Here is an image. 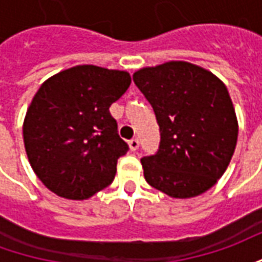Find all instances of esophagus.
Instances as JSON below:
<instances>
[{
    "instance_id": "1",
    "label": "esophagus",
    "mask_w": 262,
    "mask_h": 262,
    "mask_svg": "<svg viewBox=\"0 0 262 262\" xmlns=\"http://www.w3.org/2000/svg\"><path fill=\"white\" fill-rule=\"evenodd\" d=\"M140 146V142H139V139H132L130 142H129V148H130L132 151H136L137 148Z\"/></svg>"
}]
</instances>
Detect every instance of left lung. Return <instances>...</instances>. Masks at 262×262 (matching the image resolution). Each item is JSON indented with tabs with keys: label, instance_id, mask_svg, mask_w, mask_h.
I'll list each match as a JSON object with an SVG mask.
<instances>
[{
	"label": "left lung",
	"instance_id": "left-lung-1",
	"mask_svg": "<svg viewBox=\"0 0 262 262\" xmlns=\"http://www.w3.org/2000/svg\"><path fill=\"white\" fill-rule=\"evenodd\" d=\"M133 81L153 106L161 135L159 151L140 160L148 185L178 199L206 192L227 170L238 136L223 81L188 61L144 67Z\"/></svg>",
	"mask_w": 262,
	"mask_h": 262
}]
</instances>
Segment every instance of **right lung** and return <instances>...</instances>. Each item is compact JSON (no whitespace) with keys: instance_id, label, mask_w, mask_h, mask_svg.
Wrapping results in <instances>:
<instances>
[{"instance_id":"1","label":"right lung","mask_w":262,"mask_h":262,"mask_svg":"<svg viewBox=\"0 0 262 262\" xmlns=\"http://www.w3.org/2000/svg\"><path fill=\"white\" fill-rule=\"evenodd\" d=\"M130 82L127 71L82 64L37 90L24 120V143L31 167L52 192L82 201L114 181L127 144L109 106Z\"/></svg>"}]
</instances>
